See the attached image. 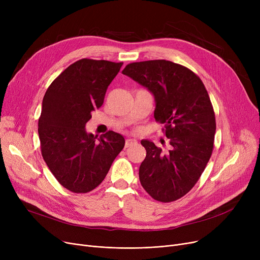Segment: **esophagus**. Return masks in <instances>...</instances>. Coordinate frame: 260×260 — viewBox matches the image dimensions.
Masks as SVG:
<instances>
[{"label":"esophagus","mask_w":260,"mask_h":260,"mask_svg":"<svg viewBox=\"0 0 260 260\" xmlns=\"http://www.w3.org/2000/svg\"><path fill=\"white\" fill-rule=\"evenodd\" d=\"M135 144H137V140H136V139H126V141H125V148L131 147L132 145H135Z\"/></svg>","instance_id":"esophagus-1"}]
</instances>
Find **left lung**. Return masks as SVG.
Wrapping results in <instances>:
<instances>
[{
  "instance_id": "obj_1",
  "label": "left lung",
  "mask_w": 260,
  "mask_h": 260,
  "mask_svg": "<svg viewBox=\"0 0 260 260\" xmlns=\"http://www.w3.org/2000/svg\"><path fill=\"white\" fill-rule=\"evenodd\" d=\"M122 74L152 92L154 117L170 139L168 153L141 140L146 149L139 168L141 185L155 200L179 199L196 184L213 152L216 121L209 93L192 71L167 60L131 63Z\"/></svg>"
}]
</instances>
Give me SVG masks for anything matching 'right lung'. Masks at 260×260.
I'll return each mask as SVG.
<instances>
[{"instance_id":"1","label":"right lung","mask_w":260,"mask_h":260,"mask_svg":"<svg viewBox=\"0 0 260 260\" xmlns=\"http://www.w3.org/2000/svg\"><path fill=\"white\" fill-rule=\"evenodd\" d=\"M122 62L82 59L68 66L47 88L39 119L41 152L52 175L74 193H88L105 178L124 147L109 131L98 138L85 125L101 107Z\"/></svg>"}]
</instances>
